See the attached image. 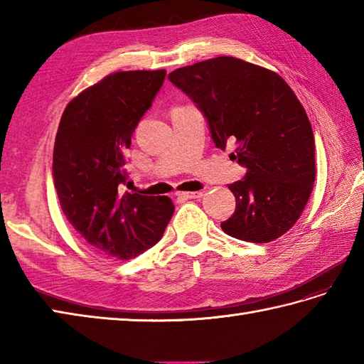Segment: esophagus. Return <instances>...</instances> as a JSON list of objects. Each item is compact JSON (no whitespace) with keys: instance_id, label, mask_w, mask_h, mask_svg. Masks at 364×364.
<instances>
[{"instance_id":"1","label":"esophagus","mask_w":364,"mask_h":364,"mask_svg":"<svg viewBox=\"0 0 364 364\" xmlns=\"http://www.w3.org/2000/svg\"><path fill=\"white\" fill-rule=\"evenodd\" d=\"M180 198L184 200H189V198H202L203 197V192L198 191V192H178L176 194Z\"/></svg>"}]
</instances>
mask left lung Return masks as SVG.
Wrapping results in <instances>:
<instances>
[{
  "instance_id": "obj_1",
  "label": "left lung",
  "mask_w": 364,
  "mask_h": 364,
  "mask_svg": "<svg viewBox=\"0 0 364 364\" xmlns=\"http://www.w3.org/2000/svg\"><path fill=\"white\" fill-rule=\"evenodd\" d=\"M170 82L196 103L215 146L247 173L228 189L235 214L220 223L231 237L264 244L291 230L311 196L314 136L304 106L280 75L220 56L176 68Z\"/></svg>"
}]
</instances>
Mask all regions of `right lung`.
<instances>
[{
	"label": "right lung",
	"instance_id": "right-lung-1",
	"mask_svg": "<svg viewBox=\"0 0 364 364\" xmlns=\"http://www.w3.org/2000/svg\"><path fill=\"white\" fill-rule=\"evenodd\" d=\"M166 70L117 72L67 105L53 151V178L67 220L92 249L131 259L164 235L175 206L168 197L122 192L125 151L150 109Z\"/></svg>",
	"mask_w": 364,
	"mask_h": 364
}]
</instances>
